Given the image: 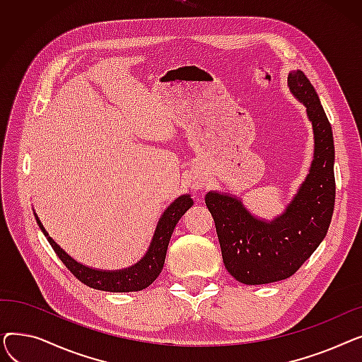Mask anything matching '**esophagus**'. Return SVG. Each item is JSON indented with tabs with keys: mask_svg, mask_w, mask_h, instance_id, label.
<instances>
[{
	"mask_svg": "<svg viewBox=\"0 0 362 362\" xmlns=\"http://www.w3.org/2000/svg\"><path fill=\"white\" fill-rule=\"evenodd\" d=\"M186 185L194 192L202 191V189L205 187V177L201 173H191V175H189L187 180H186Z\"/></svg>",
	"mask_w": 362,
	"mask_h": 362,
	"instance_id": "1",
	"label": "esophagus"
}]
</instances>
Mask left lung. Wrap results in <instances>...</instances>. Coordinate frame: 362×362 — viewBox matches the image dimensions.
Returning a JSON list of instances; mask_svg holds the SVG:
<instances>
[{
	"label": "left lung",
	"instance_id": "obj_1",
	"mask_svg": "<svg viewBox=\"0 0 362 362\" xmlns=\"http://www.w3.org/2000/svg\"><path fill=\"white\" fill-rule=\"evenodd\" d=\"M288 86L307 108L313 124L314 157L308 175L280 216H254L240 198L211 191L205 195L220 242L226 270L243 284H265L298 272L326 238L334 208V144L318 95L300 70H292Z\"/></svg>",
	"mask_w": 362,
	"mask_h": 362
}]
</instances>
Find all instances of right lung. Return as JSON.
I'll return each instance as SVG.
<instances>
[{"label": "right lung", "mask_w": 362, "mask_h": 362, "mask_svg": "<svg viewBox=\"0 0 362 362\" xmlns=\"http://www.w3.org/2000/svg\"><path fill=\"white\" fill-rule=\"evenodd\" d=\"M192 205H194V199L189 194L180 195L177 199L171 202L157 223L154 236H152L149 248L145 252V255L136 264H133L130 267L122 269V270L93 269V267H89V265L76 261L62 248L59 243H55V240L45 230V227L41 223L40 217H37V214L36 213L33 214L37 226H40V229L42 230L47 240L52 246L57 257L62 259L63 264H66V267L70 270V273L76 279H79L83 284H86V286L98 289V291L138 292L148 288L149 284L160 276L165 261L170 238L173 235L177 221Z\"/></svg>", "instance_id": "1"}]
</instances>
